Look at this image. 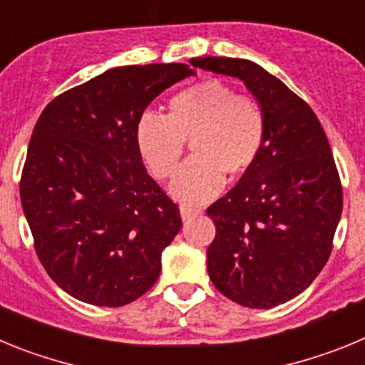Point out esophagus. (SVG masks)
<instances>
[{
	"mask_svg": "<svg viewBox=\"0 0 365 365\" xmlns=\"http://www.w3.org/2000/svg\"><path fill=\"white\" fill-rule=\"evenodd\" d=\"M179 212H180V217L185 219H190L193 217V215H197L199 210H195V208H192V206H186V205H180L179 206Z\"/></svg>",
	"mask_w": 365,
	"mask_h": 365,
	"instance_id": "34e87169",
	"label": "esophagus"
}]
</instances>
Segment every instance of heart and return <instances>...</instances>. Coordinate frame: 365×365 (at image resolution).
<instances>
[{
    "label": "heart",
    "mask_w": 365,
    "mask_h": 365,
    "mask_svg": "<svg viewBox=\"0 0 365 365\" xmlns=\"http://www.w3.org/2000/svg\"><path fill=\"white\" fill-rule=\"evenodd\" d=\"M168 117L144 113L135 140L157 179L175 173L192 144V157L170 185V193L188 205H202L221 192L225 175L237 179L259 159L267 137V115L257 98L237 95L221 80H202L180 89L168 102Z\"/></svg>",
    "instance_id": "1"
}]
</instances>
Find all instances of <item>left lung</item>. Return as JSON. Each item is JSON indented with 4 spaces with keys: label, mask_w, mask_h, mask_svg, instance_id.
Returning <instances> with one entry per match:
<instances>
[{
    "label": "left lung",
    "mask_w": 365,
    "mask_h": 365,
    "mask_svg": "<svg viewBox=\"0 0 365 365\" xmlns=\"http://www.w3.org/2000/svg\"><path fill=\"white\" fill-rule=\"evenodd\" d=\"M190 62L243 80L265 109L259 159L206 210L215 225L206 267L232 302L276 307L305 291L333 250L344 195L331 146L307 102L257 63L221 56Z\"/></svg>",
    "instance_id": "1"
}]
</instances>
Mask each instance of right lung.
<instances>
[{
  "label": "right lung",
  "mask_w": 365,
  "mask_h": 365,
  "mask_svg": "<svg viewBox=\"0 0 365 365\" xmlns=\"http://www.w3.org/2000/svg\"><path fill=\"white\" fill-rule=\"evenodd\" d=\"M190 74L186 63L115 67L38 118L19 197L41 265L73 298L122 307L159 278L182 219L148 175L135 131L151 100Z\"/></svg>",
  "instance_id": "add662e5"
}]
</instances>
